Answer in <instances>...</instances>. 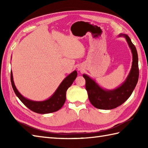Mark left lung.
Returning <instances> with one entry per match:
<instances>
[{"mask_svg": "<svg viewBox=\"0 0 148 148\" xmlns=\"http://www.w3.org/2000/svg\"><path fill=\"white\" fill-rule=\"evenodd\" d=\"M119 36L126 39L133 58L130 72L124 83L114 90H104L86 74L83 75L86 81V90L88 99L91 103L97 109L109 110L121 106L130 97L139 79L138 55L136 46L127 35L119 34Z\"/></svg>", "mask_w": 148, "mask_h": 148, "instance_id": "left-lung-1", "label": "left lung"}]
</instances>
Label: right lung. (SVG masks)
Returning <instances> with one entry per match:
<instances>
[{
    "instance_id": "add662e5",
    "label": "right lung",
    "mask_w": 148,
    "mask_h": 148,
    "mask_svg": "<svg viewBox=\"0 0 148 148\" xmlns=\"http://www.w3.org/2000/svg\"><path fill=\"white\" fill-rule=\"evenodd\" d=\"M77 71H74L66 77L60 84L55 92L49 99L44 101H33L26 99L18 92L16 88L12 71L11 72V82L16 95L22 103L28 108L39 114H47L57 111L64 106L66 100V92L70 87L77 77Z\"/></svg>"
}]
</instances>
